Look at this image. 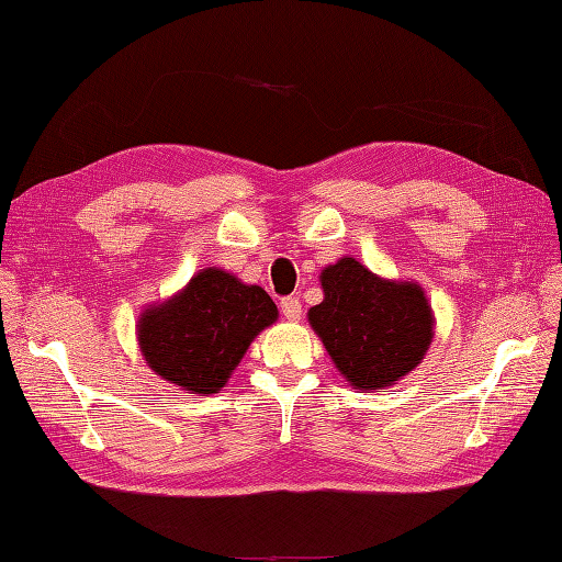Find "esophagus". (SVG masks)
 <instances>
[{
	"label": "esophagus",
	"instance_id": "34e87169",
	"mask_svg": "<svg viewBox=\"0 0 562 562\" xmlns=\"http://www.w3.org/2000/svg\"><path fill=\"white\" fill-rule=\"evenodd\" d=\"M281 313H283L285 319L297 323V319L303 317V305H301V301H297V297L289 295V297H283V301H281Z\"/></svg>",
	"mask_w": 562,
	"mask_h": 562
}]
</instances>
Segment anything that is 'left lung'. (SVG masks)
Listing matches in <instances>:
<instances>
[{
	"instance_id": "8db88e82",
	"label": "left lung",
	"mask_w": 562,
	"mask_h": 562,
	"mask_svg": "<svg viewBox=\"0 0 562 562\" xmlns=\"http://www.w3.org/2000/svg\"><path fill=\"white\" fill-rule=\"evenodd\" d=\"M325 297L307 319L339 373L359 391H385L422 363L434 337L422 285L375 277L341 257L323 269Z\"/></svg>"
}]
</instances>
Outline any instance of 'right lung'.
I'll use <instances>...</instances> for the list:
<instances>
[{
  "label": "right lung",
  "instance_id": "obj_1",
  "mask_svg": "<svg viewBox=\"0 0 562 562\" xmlns=\"http://www.w3.org/2000/svg\"><path fill=\"white\" fill-rule=\"evenodd\" d=\"M279 311L261 285L209 267L184 291L147 307L137 319V341L147 366L196 395L217 393L261 329Z\"/></svg>",
  "mask_w": 562,
  "mask_h": 562
}]
</instances>
